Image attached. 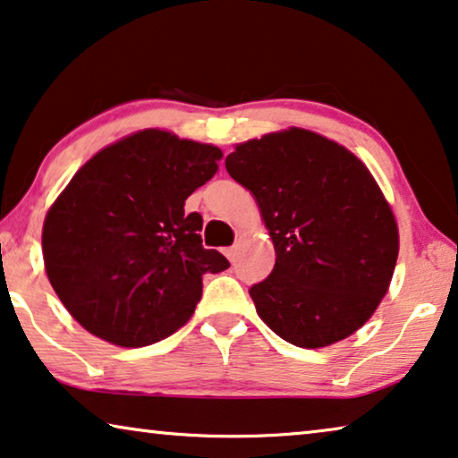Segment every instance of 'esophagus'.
Listing matches in <instances>:
<instances>
[{"mask_svg":"<svg viewBox=\"0 0 458 458\" xmlns=\"http://www.w3.org/2000/svg\"><path fill=\"white\" fill-rule=\"evenodd\" d=\"M226 257L230 259L232 263L236 261V247H230V249H226Z\"/></svg>","mask_w":458,"mask_h":458,"instance_id":"34e87169","label":"esophagus"}]
</instances>
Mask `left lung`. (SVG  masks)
Wrapping results in <instances>:
<instances>
[{
	"mask_svg": "<svg viewBox=\"0 0 458 458\" xmlns=\"http://www.w3.org/2000/svg\"><path fill=\"white\" fill-rule=\"evenodd\" d=\"M226 170L255 195L276 249L273 271L249 290L263 323L306 350L356 333L399 255L393 209L366 164L292 127L238 143Z\"/></svg>",
	"mask_w": 458,
	"mask_h": 458,
	"instance_id": "obj_1",
	"label": "left lung"
}]
</instances>
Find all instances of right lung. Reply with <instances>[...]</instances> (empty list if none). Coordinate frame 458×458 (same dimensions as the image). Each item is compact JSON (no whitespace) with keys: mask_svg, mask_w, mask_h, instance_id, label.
Instances as JSON below:
<instances>
[{"mask_svg":"<svg viewBox=\"0 0 458 458\" xmlns=\"http://www.w3.org/2000/svg\"><path fill=\"white\" fill-rule=\"evenodd\" d=\"M222 149L146 129L100 149L47 211L43 259L55 294L92 335L143 347L173 335L201 300V277L230 267L203 249L185 201Z\"/></svg>","mask_w":458,"mask_h":458,"instance_id":"add662e5","label":"right lung"}]
</instances>
